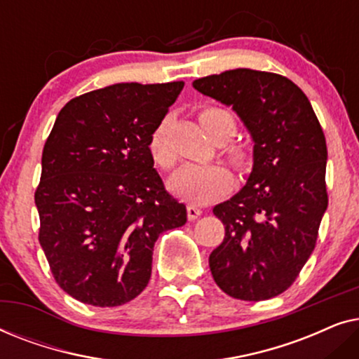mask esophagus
Instances as JSON below:
<instances>
[{
    "mask_svg": "<svg viewBox=\"0 0 359 359\" xmlns=\"http://www.w3.org/2000/svg\"><path fill=\"white\" fill-rule=\"evenodd\" d=\"M186 210H188V219L189 220H196L201 214H203V210H201V208H198V205H196V204H188V208H186Z\"/></svg>",
    "mask_w": 359,
    "mask_h": 359,
    "instance_id": "esophagus-1",
    "label": "esophagus"
}]
</instances>
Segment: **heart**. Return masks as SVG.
Returning a JSON list of instances; mask_svg holds the SVG:
<instances>
[{"instance_id": "heart-1", "label": "heart", "mask_w": 359, "mask_h": 359, "mask_svg": "<svg viewBox=\"0 0 359 359\" xmlns=\"http://www.w3.org/2000/svg\"><path fill=\"white\" fill-rule=\"evenodd\" d=\"M199 121L210 137H214L217 130H224L225 137H230L235 129L232 114L219 107H205L199 112ZM149 151L151 160L160 168L170 170L176 163V155L166 137L165 124L156 126L150 134ZM232 155L237 160H243L245 156L242 150H233ZM232 173L224 165L189 163L171 176L170 189L194 204H208L222 198L232 188Z\"/></svg>"}]
</instances>
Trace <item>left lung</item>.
<instances>
[{
	"instance_id": "obj_1",
	"label": "left lung",
	"mask_w": 359,
	"mask_h": 359,
	"mask_svg": "<svg viewBox=\"0 0 359 359\" xmlns=\"http://www.w3.org/2000/svg\"><path fill=\"white\" fill-rule=\"evenodd\" d=\"M193 86L232 106L255 144L247 184L214 208L225 237L210 253V273L240 301L279 296L312 255L327 210L325 135L311 101L286 76L237 68Z\"/></svg>"
}]
</instances>
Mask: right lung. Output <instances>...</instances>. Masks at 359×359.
Here are the masks:
<instances>
[{
    "label": "right lung",
    "mask_w": 359,
    "mask_h": 359,
    "mask_svg": "<svg viewBox=\"0 0 359 359\" xmlns=\"http://www.w3.org/2000/svg\"><path fill=\"white\" fill-rule=\"evenodd\" d=\"M183 81L117 83L73 97L43 145L39 242L58 286L116 307L147 287L160 233L186 224L154 168L149 139Z\"/></svg>",
    "instance_id": "1"
}]
</instances>
